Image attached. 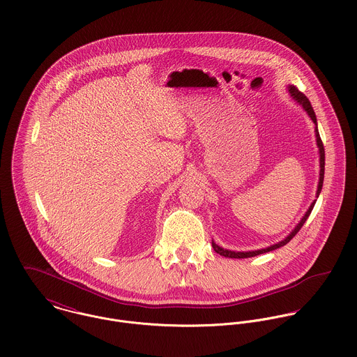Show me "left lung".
Wrapping results in <instances>:
<instances>
[{
    "mask_svg": "<svg viewBox=\"0 0 357 357\" xmlns=\"http://www.w3.org/2000/svg\"><path fill=\"white\" fill-rule=\"evenodd\" d=\"M287 91H289L290 96L305 109L306 114L309 115V118H310L312 122L314 123L316 144H317L319 156H320V158H319V162H320V173H319V184H317V191H316V198H319L320 191H321V187H323V178H324V147H323V143H321V139H320V135H319V130H317L316 115H314V111H313V108H312V105H310V102L307 100V98H306L304 93H301L294 85H289V86H287ZM316 201H317V199H314V201L310 204L309 208L306 210V213L304 214V217H303L301 221L296 225V228H294L283 241H280V242H278V243H275V245H271V246H268V248H265V249H259V250H252V252H232V250H227V249L220 248L218 245H215L214 241H211V246H213V249H214V252H215L217 255H224V257H228V258H249V257H255V255H264V253L276 250V249H279V248L287 245V243L297 235V232L301 229V227L304 225V222L307 220V217H309V214H310L313 206L316 204Z\"/></svg>",
    "mask_w": 357,
    "mask_h": 357,
    "instance_id": "obj_1",
    "label": "left lung"
}]
</instances>
